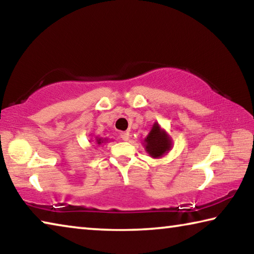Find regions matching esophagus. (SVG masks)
Segmentation results:
<instances>
[{"label": "esophagus", "instance_id": "1", "mask_svg": "<svg viewBox=\"0 0 254 254\" xmlns=\"http://www.w3.org/2000/svg\"><path fill=\"white\" fill-rule=\"evenodd\" d=\"M120 137H121L123 141H127L128 139H130V133L127 132V131L121 132V133H120Z\"/></svg>", "mask_w": 254, "mask_h": 254}]
</instances>
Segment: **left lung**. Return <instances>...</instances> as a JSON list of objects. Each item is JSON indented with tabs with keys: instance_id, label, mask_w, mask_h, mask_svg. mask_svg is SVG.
Here are the masks:
<instances>
[{
	"instance_id": "obj_1",
	"label": "left lung",
	"mask_w": 254,
	"mask_h": 254,
	"mask_svg": "<svg viewBox=\"0 0 254 254\" xmlns=\"http://www.w3.org/2000/svg\"><path fill=\"white\" fill-rule=\"evenodd\" d=\"M145 150L152 158H160L171 148V141L165 131L156 123L152 127L149 135L145 137Z\"/></svg>"
}]
</instances>
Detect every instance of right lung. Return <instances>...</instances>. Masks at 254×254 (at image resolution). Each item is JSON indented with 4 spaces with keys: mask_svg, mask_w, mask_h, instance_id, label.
<instances>
[{
    "mask_svg": "<svg viewBox=\"0 0 254 254\" xmlns=\"http://www.w3.org/2000/svg\"><path fill=\"white\" fill-rule=\"evenodd\" d=\"M97 142H98V143H101V140H97Z\"/></svg>",
    "mask_w": 254,
    "mask_h": 254,
    "instance_id": "right-lung-1",
    "label": "right lung"
}]
</instances>
